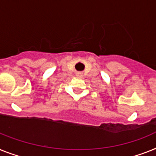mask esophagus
I'll return each mask as SVG.
<instances>
[{
  "mask_svg": "<svg viewBox=\"0 0 156 156\" xmlns=\"http://www.w3.org/2000/svg\"><path fill=\"white\" fill-rule=\"evenodd\" d=\"M76 76H77L80 77V76H81V73H77V74H76Z\"/></svg>",
  "mask_w": 156,
  "mask_h": 156,
  "instance_id": "esophagus-1",
  "label": "esophagus"
}]
</instances>
